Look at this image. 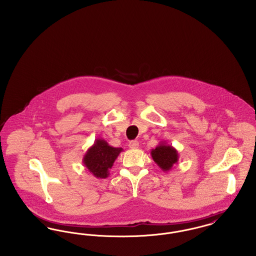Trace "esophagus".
Masks as SVG:
<instances>
[{
    "instance_id": "esophagus-1",
    "label": "esophagus",
    "mask_w": 256,
    "mask_h": 256,
    "mask_svg": "<svg viewBox=\"0 0 256 256\" xmlns=\"http://www.w3.org/2000/svg\"><path fill=\"white\" fill-rule=\"evenodd\" d=\"M128 146H130V149H137V148L139 147V143H138V141H136V140H132V141H130V142L128 143Z\"/></svg>"
}]
</instances>
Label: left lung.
Returning <instances> with one entry per match:
<instances>
[{
  "label": "left lung",
  "mask_w": 256,
  "mask_h": 256,
  "mask_svg": "<svg viewBox=\"0 0 256 256\" xmlns=\"http://www.w3.org/2000/svg\"><path fill=\"white\" fill-rule=\"evenodd\" d=\"M150 156L154 162L164 172L171 170L179 160L178 150L173 146L168 145L166 141L160 142L154 149L150 150Z\"/></svg>",
  "instance_id": "left-lung-1"
}]
</instances>
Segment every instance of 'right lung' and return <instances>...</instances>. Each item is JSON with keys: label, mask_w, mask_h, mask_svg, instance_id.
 Instances as JSON below:
<instances>
[{"label": "right lung", "mask_w": 256, "mask_h": 256, "mask_svg": "<svg viewBox=\"0 0 256 256\" xmlns=\"http://www.w3.org/2000/svg\"><path fill=\"white\" fill-rule=\"evenodd\" d=\"M120 152L122 148L112 147L104 139L98 138L84 154L82 162L94 177L106 179Z\"/></svg>", "instance_id": "1"}]
</instances>
